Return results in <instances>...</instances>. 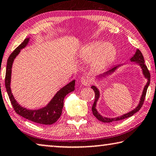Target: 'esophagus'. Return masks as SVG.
<instances>
[{"instance_id": "esophagus-1", "label": "esophagus", "mask_w": 156, "mask_h": 156, "mask_svg": "<svg viewBox=\"0 0 156 156\" xmlns=\"http://www.w3.org/2000/svg\"><path fill=\"white\" fill-rule=\"evenodd\" d=\"M93 82V78L89 75H85L81 77L80 83L83 85H89Z\"/></svg>"}]
</instances>
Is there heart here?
I'll return each instance as SVG.
<instances>
[{"label": "heart", "mask_w": 156, "mask_h": 156, "mask_svg": "<svg viewBox=\"0 0 156 156\" xmlns=\"http://www.w3.org/2000/svg\"><path fill=\"white\" fill-rule=\"evenodd\" d=\"M117 49L112 44L105 41H95L85 46L81 49L79 58L81 61L93 63L96 69H102L115 60Z\"/></svg>", "instance_id": "heart-1"}]
</instances>
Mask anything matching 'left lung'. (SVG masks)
Segmentation results:
<instances>
[{
  "instance_id": "8db88e82",
  "label": "left lung",
  "mask_w": 156,
  "mask_h": 156,
  "mask_svg": "<svg viewBox=\"0 0 156 156\" xmlns=\"http://www.w3.org/2000/svg\"><path fill=\"white\" fill-rule=\"evenodd\" d=\"M130 60H131V61H133V62H136V63H138V64H139L140 66H141V69H142V71H143V74H144V77L147 79V80H148V81H147L146 85H145L144 88L143 93H142V95H141V99H140V102L139 103V105H138V106L136 107L134 109H133V110H131V112H128V113L125 114V115H123L122 116H120V117H115V118L103 117L102 115H100V113L98 112L97 111V109H96V105H97V102H98V100L100 98V92H99V90H98V89L97 88V87L95 86V85H93V86L91 87V88L93 90L94 92H95V102H94V104L93 105V107H92V111H93V115L95 116V117L97 118L98 120H100V121H101V122H105V123H109V122H114V121H119V120L126 119V118L131 117V116L134 115L136 112H137L141 108L142 105H143V104H144L145 98H146L147 89H148V85H149V84H150V80H151L150 73H149L148 68H147L146 66L145 65V63H144L145 61H144L143 54H142V53L139 49L136 50V51L135 54L132 57H131ZM120 66H121V65L115 66L112 68V69L108 70L107 71L105 72V73H103L102 74H100V75H99V76H98V78H102V77H105V76H107L110 75V74L114 73V72L115 71V70L117 69V68H119Z\"/></svg>"
}]
</instances>
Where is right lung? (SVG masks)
Returning <instances> with one entry per match:
<instances>
[{
    "label": "right lung",
    "mask_w": 156,
    "mask_h": 156,
    "mask_svg": "<svg viewBox=\"0 0 156 156\" xmlns=\"http://www.w3.org/2000/svg\"><path fill=\"white\" fill-rule=\"evenodd\" d=\"M29 41L30 37L26 38L23 41V42L21 43L14 50V51L10 54L9 58H8L7 66H6L5 79V88L15 112L20 115L21 117L32 122L37 123V124L50 125L55 123L58 119V118L61 117L63 107V100H64V98L67 94L75 90L76 80H72L69 84L65 85L64 87L59 90L51 101L48 103L47 106L44 107L42 108L39 109H28L20 105L13 97L11 89H10L12 66L14 59L20 52V50L27 45Z\"/></svg>",
    "instance_id": "add662e5"
}]
</instances>
